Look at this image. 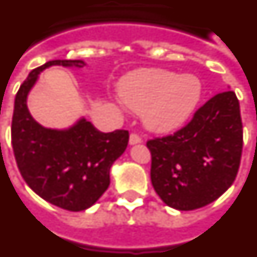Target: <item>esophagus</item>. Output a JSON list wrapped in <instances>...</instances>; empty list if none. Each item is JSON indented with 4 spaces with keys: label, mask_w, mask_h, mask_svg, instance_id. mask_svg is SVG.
Segmentation results:
<instances>
[{
    "label": "esophagus",
    "mask_w": 257,
    "mask_h": 257,
    "mask_svg": "<svg viewBox=\"0 0 257 257\" xmlns=\"http://www.w3.org/2000/svg\"><path fill=\"white\" fill-rule=\"evenodd\" d=\"M140 142H142L141 136L137 135V133H131V136H129V144L136 145V144H140Z\"/></svg>",
    "instance_id": "esophagus-1"
}]
</instances>
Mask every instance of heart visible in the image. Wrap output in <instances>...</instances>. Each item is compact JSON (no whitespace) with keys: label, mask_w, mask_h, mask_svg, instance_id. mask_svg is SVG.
<instances>
[{"label":"heart","mask_w":257,"mask_h":257,"mask_svg":"<svg viewBox=\"0 0 257 257\" xmlns=\"http://www.w3.org/2000/svg\"><path fill=\"white\" fill-rule=\"evenodd\" d=\"M120 96L128 107L142 111L154 132H171L187 121L201 98V83L193 75L166 70H140L125 77Z\"/></svg>","instance_id":"heart-1"}]
</instances>
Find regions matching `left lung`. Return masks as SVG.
Segmentation results:
<instances>
[{
  "label": "left lung",
  "instance_id": "1",
  "mask_svg": "<svg viewBox=\"0 0 257 257\" xmlns=\"http://www.w3.org/2000/svg\"><path fill=\"white\" fill-rule=\"evenodd\" d=\"M150 178L166 205L195 210L223 195L238 174L243 125L234 91L219 92L172 135L146 142Z\"/></svg>",
  "mask_w": 257,
  "mask_h": 257
}]
</instances>
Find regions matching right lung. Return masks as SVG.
<instances>
[{
  "label": "right lung",
  "mask_w": 257,
  "mask_h": 257,
  "mask_svg": "<svg viewBox=\"0 0 257 257\" xmlns=\"http://www.w3.org/2000/svg\"><path fill=\"white\" fill-rule=\"evenodd\" d=\"M52 65L85 66L82 60H53L34 69L14 102L12 144L21 175L45 201L69 212L94 205L109 185V170L128 146L124 129L103 133L81 118L66 131L42 126L27 108V95L39 73Z\"/></svg>",
  "instance_id": "obj_1"
}]
</instances>
